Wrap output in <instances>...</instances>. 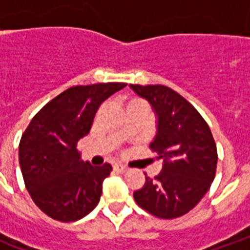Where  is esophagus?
Wrapping results in <instances>:
<instances>
[{
	"label": "esophagus",
	"mask_w": 250,
	"mask_h": 250,
	"mask_svg": "<svg viewBox=\"0 0 250 250\" xmlns=\"http://www.w3.org/2000/svg\"><path fill=\"white\" fill-rule=\"evenodd\" d=\"M114 170L118 174H123V173H125V171H127V167H125V166H122V165H115Z\"/></svg>",
	"instance_id": "esophagus-1"
}]
</instances>
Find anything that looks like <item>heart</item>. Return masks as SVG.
<instances>
[{
	"instance_id": "1",
	"label": "heart",
	"mask_w": 250,
	"mask_h": 250,
	"mask_svg": "<svg viewBox=\"0 0 250 250\" xmlns=\"http://www.w3.org/2000/svg\"><path fill=\"white\" fill-rule=\"evenodd\" d=\"M131 102H132V100H131Z\"/></svg>"
}]
</instances>
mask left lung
<instances>
[{
  "mask_svg": "<svg viewBox=\"0 0 250 250\" xmlns=\"http://www.w3.org/2000/svg\"><path fill=\"white\" fill-rule=\"evenodd\" d=\"M146 99L157 118L150 148L162 159V171L134 193L136 204L159 218L186 214L214 181L217 147L209 125L188 100L166 85L130 84Z\"/></svg>",
  "mask_w": 250,
  "mask_h": 250,
  "instance_id": "obj_1",
  "label": "left lung"
}]
</instances>
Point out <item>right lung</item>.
<instances>
[{
    "mask_svg": "<svg viewBox=\"0 0 250 250\" xmlns=\"http://www.w3.org/2000/svg\"><path fill=\"white\" fill-rule=\"evenodd\" d=\"M125 85L100 83L69 88L45 104L25 130L19 147L25 186L53 220H80L99 204L112 166L83 162L77 142L88 135L99 105Z\"/></svg>",
    "mask_w": 250,
    "mask_h": 250,
    "instance_id": "add662e5",
    "label": "right lung"
}]
</instances>
